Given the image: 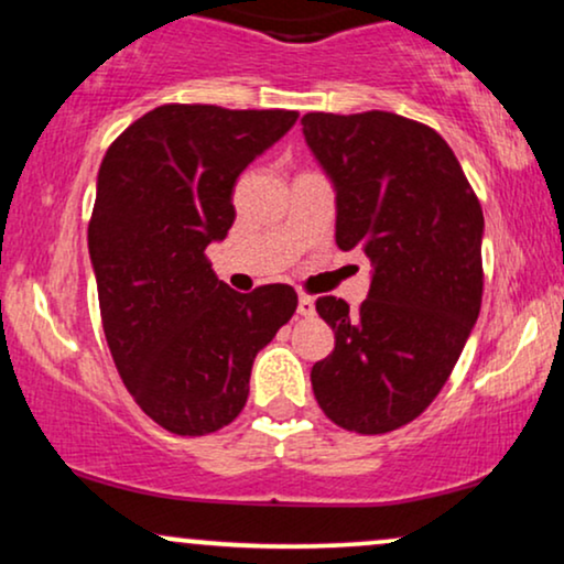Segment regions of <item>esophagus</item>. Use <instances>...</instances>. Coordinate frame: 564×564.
Returning <instances> with one entry per match:
<instances>
[{
    "label": "esophagus",
    "instance_id": "1",
    "mask_svg": "<svg viewBox=\"0 0 564 564\" xmlns=\"http://www.w3.org/2000/svg\"><path fill=\"white\" fill-rule=\"evenodd\" d=\"M296 313L304 315V318H310V315L315 313V300H313V296L302 294L300 302H296Z\"/></svg>",
    "mask_w": 564,
    "mask_h": 564
}]
</instances>
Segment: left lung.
I'll use <instances>...</instances> for the list:
<instances>
[{"label": "left lung", "mask_w": 564, "mask_h": 564, "mask_svg": "<svg viewBox=\"0 0 564 564\" xmlns=\"http://www.w3.org/2000/svg\"><path fill=\"white\" fill-rule=\"evenodd\" d=\"M307 148L336 193V246L364 249L360 310L323 296L336 345L310 371L334 424L381 435L419 416L448 381L482 302L480 200L435 129L398 113H307Z\"/></svg>", "instance_id": "left-lung-1"}]
</instances>
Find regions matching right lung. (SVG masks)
Segmentation results:
<instances>
[{"instance_id":"right-lung-1","label":"right lung","mask_w":564,"mask_h":564,"mask_svg":"<svg viewBox=\"0 0 564 564\" xmlns=\"http://www.w3.org/2000/svg\"><path fill=\"white\" fill-rule=\"evenodd\" d=\"M296 119L159 106L97 172L89 260L102 332L127 390L174 435H209L243 411L257 352L296 310L286 283L238 294L204 254L236 219V180Z\"/></svg>"}]
</instances>
